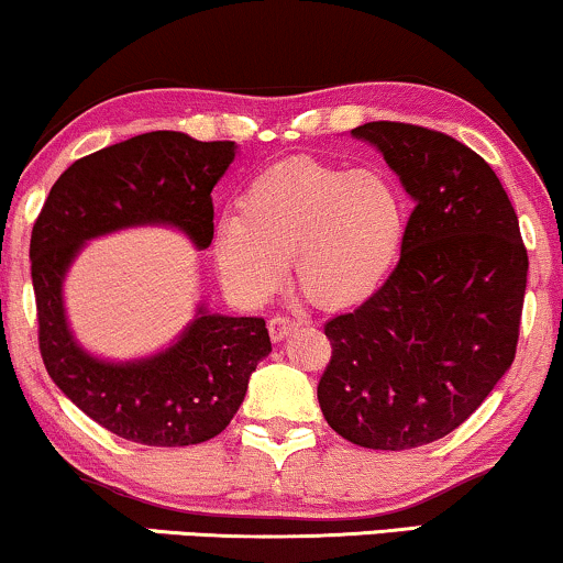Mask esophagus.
<instances>
[{"label": "esophagus", "instance_id": "1", "mask_svg": "<svg viewBox=\"0 0 563 563\" xmlns=\"http://www.w3.org/2000/svg\"><path fill=\"white\" fill-rule=\"evenodd\" d=\"M267 328H269V338H273V341H283V338H288L296 328H299V322L290 320V317H273V320L267 322Z\"/></svg>", "mask_w": 563, "mask_h": 563}]
</instances>
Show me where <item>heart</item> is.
Listing matches in <instances>:
<instances>
[{"label":"heart","mask_w":563,"mask_h":563,"mask_svg":"<svg viewBox=\"0 0 563 563\" xmlns=\"http://www.w3.org/2000/svg\"><path fill=\"white\" fill-rule=\"evenodd\" d=\"M239 207L214 222L212 260L246 307L267 301L294 260L317 307L354 309L388 283L409 228V205L388 175L309 157L262 170Z\"/></svg>","instance_id":"heart-1"}]
</instances>
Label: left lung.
<instances>
[{
  "label": "left lung",
  "mask_w": 563,
  "mask_h": 563,
  "mask_svg": "<svg viewBox=\"0 0 563 563\" xmlns=\"http://www.w3.org/2000/svg\"><path fill=\"white\" fill-rule=\"evenodd\" d=\"M415 201L398 267L324 324L333 358L317 398L338 435L406 451L449 435L517 354L527 252L490 165L451 135L406 123L351 131Z\"/></svg>",
  "instance_id": "1"
}]
</instances>
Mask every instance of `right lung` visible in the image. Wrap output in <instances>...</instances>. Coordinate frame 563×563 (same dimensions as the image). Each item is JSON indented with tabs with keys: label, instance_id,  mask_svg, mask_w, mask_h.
<instances>
[{
	"label": "right lung",
	"instance_id": "right-lung-1",
	"mask_svg": "<svg viewBox=\"0 0 563 563\" xmlns=\"http://www.w3.org/2000/svg\"><path fill=\"white\" fill-rule=\"evenodd\" d=\"M239 154L233 141L152 131L73 162L46 196L31 235L38 349L59 390L101 428L144 445H196L228 428L252 372L273 351L262 317L196 301L194 320L154 354L107 358L73 333L65 280L91 241L131 228H173L205 252L212 188Z\"/></svg>",
	"mask_w": 563,
	"mask_h": 563
}]
</instances>
